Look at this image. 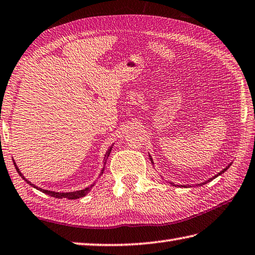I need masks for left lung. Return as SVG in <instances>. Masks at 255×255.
<instances>
[{"label":"left lung","instance_id":"obj_1","mask_svg":"<svg viewBox=\"0 0 255 255\" xmlns=\"http://www.w3.org/2000/svg\"><path fill=\"white\" fill-rule=\"evenodd\" d=\"M148 156H150V160H151V162H152V164L153 165H154V162H153V160H152V156L150 155V154H148ZM231 164H232V163H230V164L227 166V167H225V169H223L222 171H221L220 173H218V174L217 175H214V176H212V177H211V179H209V180H206V181H204V182H202V183H199V184H196V185H199V186H202V185H204V184H206V183H209V182H211V181H212V180H214L215 179V177H218L219 175H221V174H222V173H224L225 171H227L228 169H229V167L230 166H231ZM170 184H172L173 186H179V187H192V186H193V185H191V184H174V183H170Z\"/></svg>","mask_w":255,"mask_h":255}]
</instances>
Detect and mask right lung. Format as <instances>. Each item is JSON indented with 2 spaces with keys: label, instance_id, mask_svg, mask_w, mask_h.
Here are the masks:
<instances>
[{
  "label": "right lung",
  "instance_id": "obj_1",
  "mask_svg": "<svg viewBox=\"0 0 255 255\" xmlns=\"http://www.w3.org/2000/svg\"><path fill=\"white\" fill-rule=\"evenodd\" d=\"M113 145H114V143L112 144L111 146H110V147L108 148V151L105 152L104 160H103V167H102V170H101V173H100L99 177L103 174V172H104V167H105V163H107L108 157L110 156V153H111V151H112V147H113ZM13 163H14V166H15V169H16V171H17L18 174H20V176L22 177V179H23L24 181L26 182L27 184H30V185H32L33 187H35L36 190H40L41 192H43V193H45V194L50 195V196H53V198H56V199H63V198H66V199H69V200H76V199L83 198V196H85L86 194H88L89 192L91 191V189H92V187L95 185V182H94L93 184H91L90 186L85 187V189L79 190V191H73V192H55V191H49V190H44V189H42V187H38L37 185H34V184H33V183H31L30 181H28L27 179H25V176H24V175L22 174V172H21V171H20V169H18V167H17V165H16L15 161L13 160Z\"/></svg>",
  "mask_w": 255,
  "mask_h": 255
}]
</instances>
